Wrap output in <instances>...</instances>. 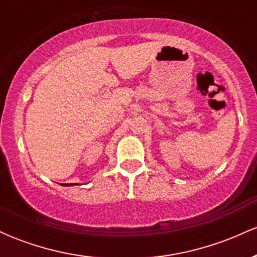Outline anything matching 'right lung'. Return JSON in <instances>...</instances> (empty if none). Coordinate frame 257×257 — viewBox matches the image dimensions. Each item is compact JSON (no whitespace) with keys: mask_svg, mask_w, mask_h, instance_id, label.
<instances>
[{"mask_svg":"<svg viewBox=\"0 0 257 257\" xmlns=\"http://www.w3.org/2000/svg\"><path fill=\"white\" fill-rule=\"evenodd\" d=\"M73 185H78V184H64L63 186H73Z\"/></svg>","mask_w":257,"mask_h":257,"instance_id":"add662e5","label":"right lung"}]
</instances>
